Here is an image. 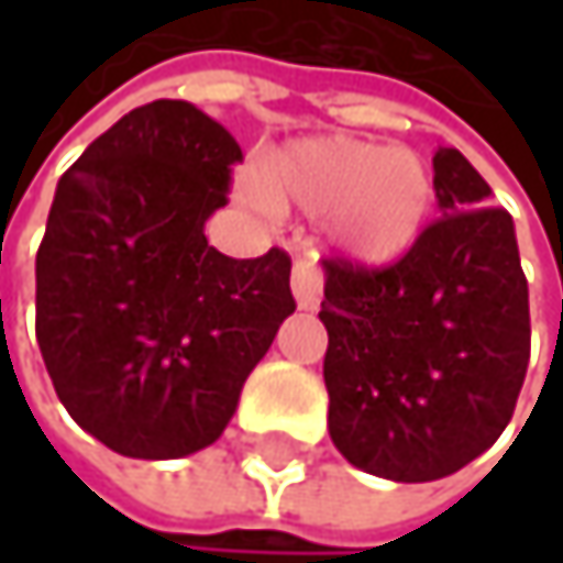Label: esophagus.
I'll use <instances>...</instances> for the list:
<instances>
[{
	"instance_id": "34e87169",
	"label": "esophagus",
	"mask_w": 563,
	"mask_h": 563,
	"mask_svg": "<svg viewBox=\"0 0 563 563\" xmlns=\"http://www.w3.org/2000/svg\"><path fill=\"white\" fill-rule=\"evenodd\" d=\"M292 296H296V306L306 312L319 309L322 302V274L309 261L292 264Z\"/></svg>"
}]
</instances>
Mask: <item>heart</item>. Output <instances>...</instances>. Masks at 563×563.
Instances as JSON below:
<instances>
[{
  "label": "heart",
  "mask_w": 563,
  "mask_h": 563,
  "mask_svg": "<svg viewBox=\"0 0 563 563\" xmlns=\"http://www.w3.org/2000/svg\"><path fill=\"white\" fill-rule=\"evenodd\" d=\"M251 198L322 214L332 251L362 267H388L410 254L430 221L433 172L407 146L312 136L267 156Z\"/></svg>",
  "instance_id": "obj_1"
}]
</instances>
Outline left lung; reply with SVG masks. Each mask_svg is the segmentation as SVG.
<instances>
[{"label":"left lung","mask_w":563,"mask_h":563,"mask_svg":"<svg viewBox=\"0 0 563 563\" xmlns=\"http://www.w3.org/2000/svg\"><path fill=\"white\" fill-rule=\"evenodd\" d=\"M440 221L388 271L325 261L329 437L391 483L443 479L508 427L528 372V280L511 214L460 150L433 156Z\"/></svg>","instance_id":"1"}]
</instances>
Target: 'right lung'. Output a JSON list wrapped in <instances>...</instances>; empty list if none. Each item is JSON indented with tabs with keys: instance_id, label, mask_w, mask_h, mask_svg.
Listing matches in <instances>:
<instances>
[{
	"instance_id": "right-lung-1",
	"label": "right lung",
	"mask_w": 563,
	"mask_h": 563,
	"mask_svg": "<svg viewBox=\"0 0 563 563\" xmlns=\"http://www.w3.org/2000/svg\"><path fill=\"white\" fill-rule=\"evenodd\" d=\"M234 136L188 100L120 117L60 175L35 261V332L60 404L120 456L181 460L231 423L296 309L289 257L205 238Z\"/></svg>"
}]
</instances>
